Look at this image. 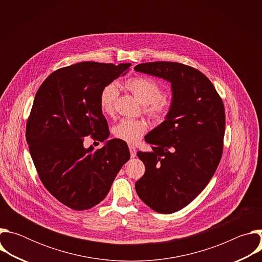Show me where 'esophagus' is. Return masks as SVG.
<instances>
[{"mask_svg":"<svg viewBox=\"0 0 262 262\" xmlns=\"http://www.w3.org/2000/svg\"><path fill=\"white\" fill-rule=\"evenodd\" d=\"M129 152H130V157L132 158H136L137 155V150L134 146H129Z\"/></svg>","mask_w":262,"mask_h":262,"instance_id":"esophagus-1","label":"esophagus"}]
</instances>
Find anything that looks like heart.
I'll return each mask as SVG.
<instances>
[{"label": "heart", "mask_w": 262, "mask_h": 262, "mask_svg": "<svg viewBox=\"0 0 262 262\" xmlns=\"http://www.w3.org/2000/svg\"><path fill=\"white\" fill-rule=\"evenodd\" d=\"M125 87L144 103V112L154 120H164L173 106L174 100L170 94L163 93L162 85L155 79L145 76L133 77L125 81ZM119 89L114 83L105 85L99 93V106L102 113L114 114ZM147 130L144 120L124 119L113 128L114 136L126 143L136 144Z\"/></svg>", "instance_id": "b5f03b06"}]
</instances>
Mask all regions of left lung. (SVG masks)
<instances>
[{
  "mask_svg": "<svg viewBox=\"0 0 262 262\" xmlns=\"http://www.w3.org/2000/svg\"><path fill=\"white\" fill-rule=\"evenodd\" d=\"M134 69L172 86L170 113L145 137L152 151L137 154L146 171L136 182L145 204L169 214L191 203L213 176L223 154L225 108L212 83L194 67L161 61Z\"/></svg>",
  "mask_w": 262,
  "mask_h": 262,
  "instance_id": "left-lung-1",
  "label": "left lung"
}]
</instances>
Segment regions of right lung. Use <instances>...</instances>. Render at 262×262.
Returning <instances> with one entry per match:
<instances>
[{
  "instance_id": "right-lung-1",
  "label": "right lung",
  "mask_w": 262,
  "mask_h": 262,
  "mask_svg": "<svg viewBox=\"0 0 262 262\" xmlns=\"http://www.w3.org/2000/svg\"><path fill=\"white\" fill-rule=\"evenodd\" d=\"M129 66L72 64L51 73L35 95L26 126L29 150L46 189L71 209L101 202L130 158L127 144L119 139L96 150L84 147L85 137L100 142L108 138L99 93Z\"/></svg>"
}]
</instances>
